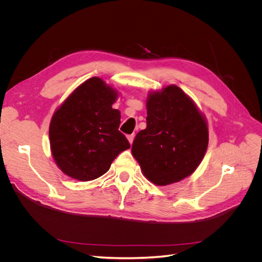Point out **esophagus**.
I'll return each instance as SVG.
<instances>
[{
  "label": "esophagus",
  "mask_w": 262,
  "mask_h": 262,
  "mask_svg": "<svg viewBox=\"0 0 262 262\" xmlns=\"http://www.w3.org/2000/svg\"><path fill=\"white\" fill-rule=\"evenodd\" d=\"M134 139H135V135H134V134L127 136V140H128V142H129L130 144L134 142Z\"/></svg>",
  "instance_id": "obj_1"
}]
</instances>
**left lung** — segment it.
Segmentation results:
<instances>
[{"label": "left lung", "instance_id": "obj_1", "mask_svg": "<svg viewBox=\"0 0 262 262\" xmlns=\"http://www.w3.org/2000/svg\"><path fill=\"white\" fill-rule=\"evenodd\" d=\"M146 128L136 135L132 154L143 175L157 186L183 181L201 164L209 129L194 101L176 85L149 91Z\"/></svg>", "mask_w": 262, "mask_h": 262}]
</instances>
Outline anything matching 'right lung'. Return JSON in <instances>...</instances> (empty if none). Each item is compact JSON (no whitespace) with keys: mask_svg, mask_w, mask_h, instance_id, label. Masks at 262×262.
I'll return each instance as SVG.
<instances>
[{"mask_svg":"<svg viewBox=\"0 0 262 262\" xmlns=\"http://www.w3.org/2000/svg\"><path fill=\"white\" fill-rule=\"evenodd\" d=\"M118 96L116 88L94 76L55 110L49 127L50 147L63 174L79 182L96 180L130 147L119 130L121 113L113 108Z\"/></svg>","mask_w":262,"mask_h":262,"instance_id":"obj_1","label":"right lung"}]
</instances>
